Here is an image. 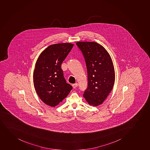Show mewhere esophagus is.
Here are the masks:
<instances>
[{
    "instance_id": "1",
    "label": "esophagus",
    "mask_w": 150,
    "mask_h": 150,
    "mask_svg": "<svg viewBox=\"0 0 150 150\" xmlns=\"http://www.w3.org/2000/svg\"><path fill=\"white\" fill-rule=\"evenodd\" d=\"M72 86H73V88H76V87H77V83H76L73 84V85H72Z\"/></svg>"
}]
</instances>
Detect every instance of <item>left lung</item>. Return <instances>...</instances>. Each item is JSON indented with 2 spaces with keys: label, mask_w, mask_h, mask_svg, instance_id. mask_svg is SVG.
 <instances>
[{
  "label": "left lung",
  "mask_w": 150,
  "mask_h": 150,
  "mask_svg": "<svg viewBox=\"0 0 150 150\" xmlns=\"http://www.w3.org/2000/svg\"><path fill=\"white\" fill-rule=\"evenodd\" d=\"M85 58L88 87L83 94L91 106L102 104L113 88L115 81L114 64L109 53L103 46L95 42H76Z\"/></svg>",
  "instance_id": "8db88e82"
}]
</instances>
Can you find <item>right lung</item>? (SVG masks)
<instances>
[{"mask_svg":"<svg viewBox=\"0 0 150 150\" xmlns=\"http://www.w3.org/2000/svg\"><path fill=\"white\" fill-rule=\"evenodd\" d=\"M73 46L70 43L52 44L41 52L36 61L33 84L38 97L48 106L58 105L73 88L66 83L61 65Z\"/></svg>","mask_w":150,"mask_h":150,"instance_id":"obj_1","label":"right lung"}]
</instances>
